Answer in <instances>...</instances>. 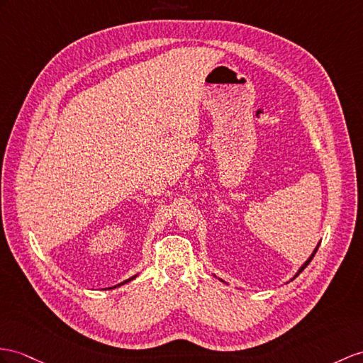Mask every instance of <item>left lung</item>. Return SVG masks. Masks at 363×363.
Masks as SVG:
<instances>
[{
    "mask_svg": "<svg viewBox=\"0 0 363 363\" xmlns=\"http://www.w3.org/2000/svg\"><path fill=\"white\" fill-rule=\"evenodd\" d=\"M319 245H320V243H319ZM319 245H317V246H315V250H314V252H313L311 255H309V259H308V260H306V262H305V263L302 264V267H300V269H298V271H297V274H296V277H297V276H298V274H300V272H302V271H303V269H305V268L308 267V264H309V262H311V260H313V257H314V254L317 252V250H319ZM222 281H223V280H222Z\"/></svg>",
    "mask_w": 363,
    "mask_h": 363,
    "instance_id": "1",
    "label": "left lung"
}]
</instances>
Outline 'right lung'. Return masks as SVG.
Segmentation results:
<instances>
[{
    "mask_svg": "<svg viewBox=\"0 0 363 363\" xmlns=\"http://www.w3.org/2000/svg\"><path fill=\"white\" fill-rule=\"evenodd\" d=\"M137 276H134V277H130V279H128V280H125V281H123V284H118L117 286H121V285H125V284H128V281H130V280H134ZM117 286H112V288H117Z\"/></svg>",
    "mask_w": 363,
    "mask_h": 363,
    "instance_id": "obj_1",
    "label": "right lung"
}]
</instances>
